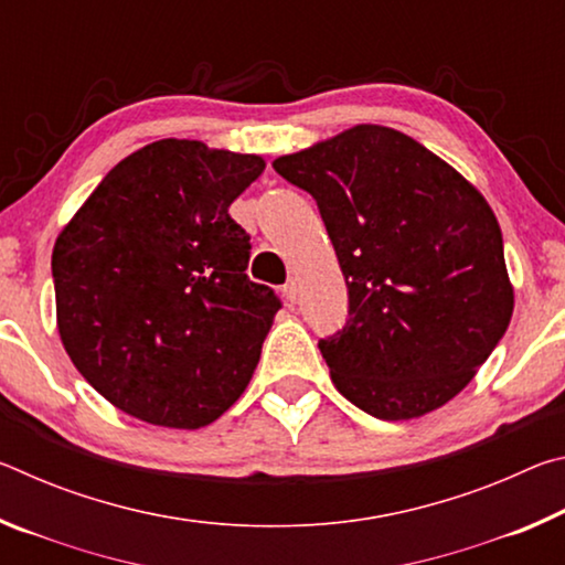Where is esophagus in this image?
I'll use <instances>...</instances> for the list:
<instances>
[{
	"mask_svg": "<svg viewBox=\"0 0 565 565\" xmlns=\"http://www.w3.org/2000/svg\"><path fill=\"white\" fill-rule=\"evenodd\" d=\"M284 296H286V301L289 303H296V299H299V281L296 279H289L284 284Z\"/></svg>",
	"mask_w": 565,
	"mask_h": 565,
	"instance_id": "obj_1",
	"label": "esophagus"
}]
</instances>
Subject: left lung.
I'll return each instance as SVG.
<instances>
[{
    "instance_id": "left-lung-1",
    "label": "left lung",
    "mask_w": 565,
    "mask_h": 565,
    "mask_svg": "<svg viewBox=\"0 0 565 565\" xmlns=\"http://www.w3.org/2000/svg\"><path fill=\"white\" fill-rule=\"evenodd\" d=\"M317 199L349 289L319 341L333 386L381 420L441 408L509 329L513 286L495 214L416 139L359 124L274 161Z\"/></svg>"
}]
</instances>
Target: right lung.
Instances as JSON below:
<instances>
[{"label": "right lung", "instance_id": "add662e5", "mask_svg": "<svg viewBox=\"0 0 565 565\" xmlns=\"http://www.w3.org/2000/svg\"><path fill=\"white\" fill-rule=\"evenodd\" d=\"M264 159L161 139L121 159L56 236V327L79 374L139 420L202 428L244 394L281 301L246 276L228 206Z\"/></svg>", "mask_w": 565, "mask_h": 565}]
</instances>
